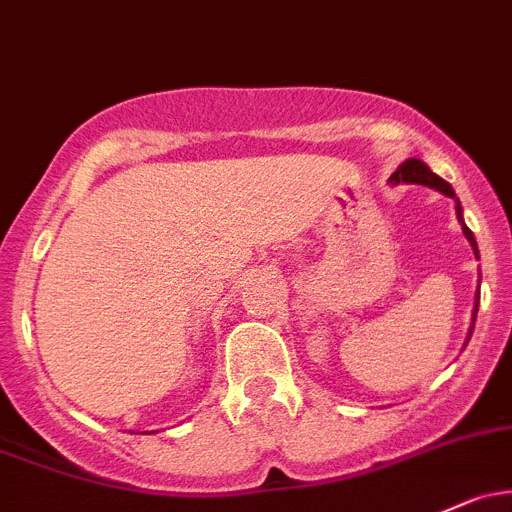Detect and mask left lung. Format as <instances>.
<instances>
[{
	"mask_svg": "<svg viewBox=\"0 0 512 512\" xmlns=\"http://www.w3.org/2000/svg\"><path fill=\"white\" fill-rule=\"evenodd\" d=\"M390 181H395V184H400V181H405V184H422V186H429V188H437V191L444 193V196L456 198L454 188L446 184L444 179H439V176L434 174V171L429 169V166L424 164V161H419V159H407L405 164H402L400 169H397L395 174L390 176ZM456 215H459V220H461V230H464V235H466V238H469V242H471L473 255L478 257L476 238H473L471 230L464 225V218H461V206H459V201H456ZM476 311H478V294H476V304H473V321H476ZM471 331H473V326H471ZM471 331H469V338H471Z\"/></svg>",
	"mask_w": 512,
	"mask_h": 512,
	"instance_id": "1",
	"label": "left lung"
}]
</instances>
